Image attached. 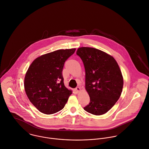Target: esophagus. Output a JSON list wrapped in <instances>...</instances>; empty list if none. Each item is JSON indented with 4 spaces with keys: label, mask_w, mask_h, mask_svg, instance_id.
Masks as SVG:
<instances>
[{
    "label": "esophagus",
    "mask_w": 149,
    "mask_h": 149,
    "mask_svg": "<svg viewBox=\"0 0 149 149\" xmlns=\"http://www.w3.org/2000/svg\"><path fill=\"white\" fill-rule=\"evenodd\" d=\"M75 90V91H76L77 92H78V91H80L81 89H80V88H79V87H77Z\"/></svg>",
    "instance_id": "esophagus-1"
}]
</instances>
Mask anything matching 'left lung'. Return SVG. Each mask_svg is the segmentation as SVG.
Here are the masks:
<instances>
[{"label": "left lung", "instance_id": "8db88e82", "mask_svg": "<svg viewBox=\"0 0 149 149\" xmlns=\"http://www.w3.org/2000/svg\"><path fill=\"white\" fill-rule=\"evenodd\" d=\"M77 55L85 66V87L90 97L89 104L84 109L94 115H103L113 107L122 92L119 65L112 56L94 48H79Z\"/></svg>", "mask_w": 149, "mask_h": 149}]
</instances>
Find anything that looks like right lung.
<instances>
[{"label": "right lung", "instance_id": "obj_1", "mask_svg": "<svg viewBox=\"0 0 149 149\" xmlns=\"http://www.w3.org/2000/svg\"><path fill=\"white\" fill-rule=\"evenodd\" d=\"M76 49H59L34 60L26 74L24 86L31 104L41 112L51 115L61 110L72 94L64 85L65 61Z\"/></svg>", "mask_w": 149, "mask_h": 149}]
</instances>
